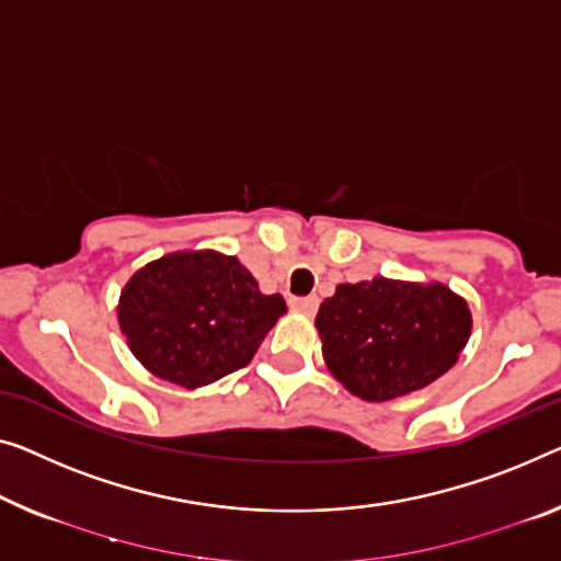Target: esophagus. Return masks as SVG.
Listing matches in <instances>:
<instances>
[{"instance_id": "34e87169", "label": "esophagus", "mask_w": 561, "mask_h": 561, "mask_svg": "<svg viewBox=\"0 0 561 561\" xmlns=\"http://www.w3.org/2000/svg\"><path fill=\"white\" fill-rule=\"evenodd\" d=\"M289 307L295 309V312L305 314V317H314L317 307H320V299H317V297H295V299H289Z\"/></svg>"}]
</instances>
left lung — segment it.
<instances>
[{"label":"left lung","instance_id":"1","mask_svg":"<svg viewBox=\"0 0 561 561\" xmlns=\"http://www.w3.org/2000/svg\"><path fill=\"white\" fill-rule=\"evenodd\" d=\"M471 324L468 302L443 282L388 277L337 284L314 320L328 370L367 403L408 396L446 375Z\"/></svg>","mask_w":561,"mask_h":561}]
</instances>
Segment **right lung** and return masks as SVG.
I'll return each instance as SVG.
<instances>
[{
	"label": "right lung",
	"mask_w": 561,
	"mask_h": 561,
	"mask_svg": "<svg viewBox=\"0 0 561 561\" xmlns=\"http://www.w3.org/2000/svg\"><path fill=\"white\" fill-rule=\"evenodd\" d=\"M284 312L282 295H262L237 256L214 249L153 259L118 299V324L136 360L186 390L249 365Z\"/></svg>",
	"instance_id": "1"
}]
</instances>
